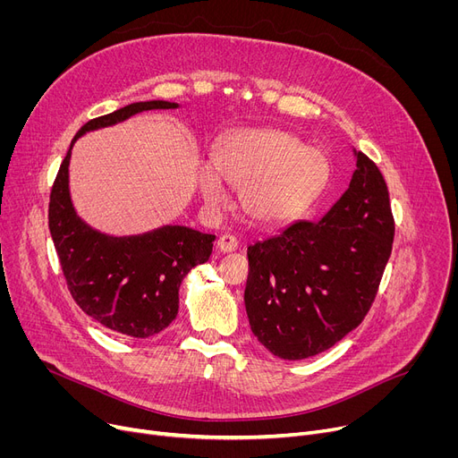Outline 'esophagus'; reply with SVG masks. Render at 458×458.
<instances>
[{
  "instance_id": "1",
  "label": "esophagus",
  "mask_w": 458,
  "mask_h": 458,
  "mask_svg": "<svg viewBox=\"0 0 458 458\" xmlns=\"http://www.w3.org/2000/svg\"><path fill=\"white\" fill-rule=\"evenodd\" d=\"M237 239L233 235H221L219 242H216V249H219L221 252H233L237 250Z\"/></svg>"
}]
</instances>
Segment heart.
Wrapping results in <instances>:
<instances>
[{"label": "heart", "instance_id": "b5f03b06", "mask_svg": "<svg viewBox=\"0 0 458 458\" xmlns=\"http://www.w3.org/2000/svg\"><path fill=\"white\" fill-rule=\"evenodd\" d=\"M202 200L219 208L226 200L223 182L239 192L243 213L261 225L292 223L310 209L330 182V161L290 131L239 130L213 152V168H199Z\"/></svg>", "mask_w": 458, "mask_h": 458}]
</instances>
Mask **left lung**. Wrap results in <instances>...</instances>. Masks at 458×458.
<instances>
[{"label":"left lung","instance_id":"1","mask_svg":"<svg viewBox=\"0 0 458 458\" xmlns=\"http://www.w3.org/2000/svg\"><path fill=\"white\" fill-rule=\"evenodd\" d=\"M352 152L351 183L318 223H293L247 250L249 323L282 360L316 356L362 323L392 254L386 182L366 154Z\"/></svg>","mask_w":458,"mask_h":458}]
</instances>
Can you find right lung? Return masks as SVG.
<instances>
[{
	"label": "right lung",
	"instance_id": "obj_1",
	"mask_svg": "<svg viewBox=\"0 0 458 458\" xmlns=\"http://www.w3.org/2000/svg\"><path fill=\"white\" fill-rule=\"evenodd\" d=\"M178 107L165 100L137 102L90 120L72 140L52 187L47 221L72 297L89 318L131 338H150L176 319L180 285L192 267L209 259L215 235L180 225L135 235L92 228L72 204V147L81 135L124 123L137 113Z\"/></svg>",
	"mask_w": 458,
	"mask_h": 458
}]
</instances>
